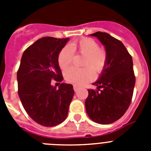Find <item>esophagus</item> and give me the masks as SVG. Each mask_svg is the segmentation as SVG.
<instances>
[{"instance_id": "esophagus-1", "label": "esophagus", "mask_w": 151, "mask_h": 151, "mask_svg": "<svg viewBox=\"0 0 151 151\" xmlns=\"http://www.w3.org/2000/svg\"><path fill=\"white\" fill-rule=\"evenodd\" d=\"M73 89H74L75 91L76 92V91H78V90L79 89V87H78L77 85H74V86H73Z\"/></svg>"}]
</instances>
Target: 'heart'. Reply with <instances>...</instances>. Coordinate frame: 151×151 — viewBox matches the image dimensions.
<instances>
[{
  "label": "heart",
  "mask_w": 151,
  "mask_h": 151,
  "mask_svg": "<svg viewBox=\"0 0 151 151\" xmlns=\"http://www.w3.org/2000/svg\"><path fill=\"white\" fill-rule=\"evenodd\" d=\"M74 52H78L85 56L83 66L87 67L82 69L70 67L66 69L64 73V77L69 83L84 85L94 78L92 70L94 73L99 74L106 67L107 63L106 50L101 48L99 44L93 38H83L61 49L57 57V63L60 69H66L71 64Z\"/></svg>",
  "instance_id": "heart-1"
}]
</instances>
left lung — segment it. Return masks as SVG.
I'll list each match as a JSON object with an SVG mask.
<instances>
[{
  "label": "left lung",
  "mask_w": 151,
  "mask_h": 151,
  "mask_svg": "<svg viewBox=\"0 0 151 151\" xmlns=\"http://www.w3.org/2000/svg\"><path fill=\"white\" fill-rule=\"evenodd\" d=\"M90 35L97 37L104 45L107 63L93 83L97 89L88 90L85 109L94 122L110 124L124 115L132 101L135 85L132 57L123 44L110 35L97 32Z\"/></svg>",
  "instance_id": "left-lung-1"
}]
</instances>
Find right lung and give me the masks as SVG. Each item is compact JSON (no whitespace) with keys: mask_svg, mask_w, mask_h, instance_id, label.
<instances>
[{"mask_svg":"<svg viewBox=\"0 0 151 151\" xmlns=\"http://www.w3.org/2000/svg\"><path fill=\"white\" fill-rule=\"evenodd\" d=\"M69 39L37 40L24 51L17 72L18 94L24 109L35 122L46 127L66 119L74 95L70 84L61 83L58 89L51 85L52 80L63 79L57 57Z\"/></svg>","mask_w":151,"mask_h":151,"instance_id":"add662e5","label":"right lung"}]
</instances>
